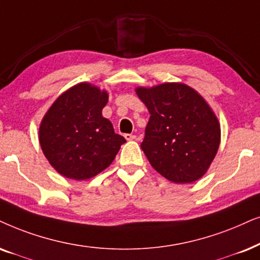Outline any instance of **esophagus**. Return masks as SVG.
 <instances>
[{
    "label": "esophagus",
    "instance_id": "34e87169",
    "mask_svg": "<svg viewBox=\"0 0 260 260\" xmlns=\"http://www.w3.org/2000/svg\"><path fill=\"white\" fill-rule=\"evenodd\" d=\"M124 137L126 138V141H133V140H136V136L133 134H125L124 135Z\"/></svg>",
    "mask_w": 260,
    "mask_h": 260
}]
</instances>
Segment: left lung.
I'll return each mask as SVG.
<instances>
[{"label":"left lung","mask_w":260,"mask_h":260,"mask_svg":"<svg viewBox=\"0 0 260 260\" xmlns=\"http://www.w3.org/2000/svg\"><path fill=\"white\" fill-rule=\"evenodd\" d=\"M150 113L141 148L156 172L190 184L208 171L221 141L220 124L207 101L184 83L136 88Z\"/></svg>","instance_id":"1"}]
</instances>
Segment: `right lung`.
Returning a JSON list of instances; mask_svg holds the SVG:
<instances>
[{"label":"right lung","mask_w":260,"mask_h":260,"mask_svg":"<svg viewBox=\"0 0 260 260\" xmlns=\"http://www.w3.org/2000/svg\"><path fill=\"white\" fill-rule=\"evenodd\" d=\"M107 101L106 90L82 82L57 98L44 116L40 147L59 174L89 179L109 167L126 142L101 114Z\"/></svg>","instance_id":"add662e5"}]
</instances>
